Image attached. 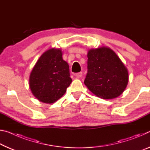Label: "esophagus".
<instances>
[{"label": "esophagus", "mask_w": 150, "mask_h": 150, "mask_svg": "<svg viewBox=\"0 0 150 150\" xmlns=\"http://www.w3.org/2000/svg\"><path fill=\"white\" fill-rule=\"evenodd\" d=\"M83 75V73L82 72H79V73H76V77H77V78H80L81 77V76H82Z\"/></svg>", "instance_id": "esophagus-1"}]
</instances>
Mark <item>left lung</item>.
<instances>
[{"label":"left lung","mask_w":150,"mask_h":150,"mask_svg":"<svg viewBox=\"0 0 150 150\" xmlns=\"http://www.w3.org/2000/svg\"><path fill=\"white\" fill-rule=\"evenodd\" d=\"M85 85L95 95L104 99L120 96L128 82L125 65L112 50L102 47L88 51Z\"/></svg>","instance_id":"left-lung-1"}]
</instances>
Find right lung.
<instances>
[{
    "instance_id": "right-lung-1",
    "label": "right lung",
    "mask_w": 150,
    "mask_h": 150,
    "mask_svg": "<svg viewBox=\"0 0 150 150\" xmlns=\"http://www.w3.org/2000/svg\"><path fill=\"white\" fill-rule=\"evenodd\" d=\"M72 79L60 50H47L35 63L30 76L32 92L41 102L54 103L64 95Z\"/></svg>"
}]
</instances>
